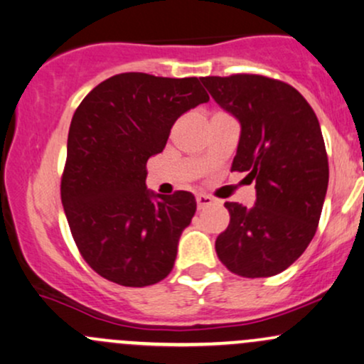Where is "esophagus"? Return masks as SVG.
<instances>
[{"mask_svg":"<svg viewBox=\"0 0 364 364\" xmlns=\"http://www.w3.org/2000/svg\"><path fill=\"white\" fill-rule=\"evenodd\" d=\"M196 205H198V210H202V208L214 205V198H210L208 195H198L196 196Z\"/></svg>","mask_w":364,"mask_h":364,"instance_id":"obj_1","label":"esophagus"}]
</instances>
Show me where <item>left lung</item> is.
I'll return each instance as SVG.
<instances>
[{
	"label": "left lung",
	"instance_id": "1",
	"mask_svg": "<svg viewBox=\"0 0 364 364\" xmlns=\"http://www.w3.org/2000/svg\"><path fill=\"white\" fill-rule=\"evenodd\" d=\"M212 99L240 121L231 171L255 181L253 207L225 202L231 220L215 240L219 260L241 277L281 274L316 232L328 159L316 114L287 83L262 75L203 77Z\"/></svg>",
	"mask_w": 364,
	"mask_h": 364
}]
</instances>
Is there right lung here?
Masks as SVG:
<instances>
[{"mask_svg": "<svg viewBox=\"0 0 364 364\" xmlns=\"http://www.w3.org/2000/svg\"><path fill=\"white\" fill-rule=\"evenodd\" d=\"M207 101L195 77L121 73L99 83L77 107L61 202L82 257L101 277L144 287L173 270L195 196L147 190L145 166L164 150L174 121Z\"/></svg>", "mask_w": 364, "mask_h": 364, "instance_id": "obj_1", "label": "right lung"}]
</instances>
